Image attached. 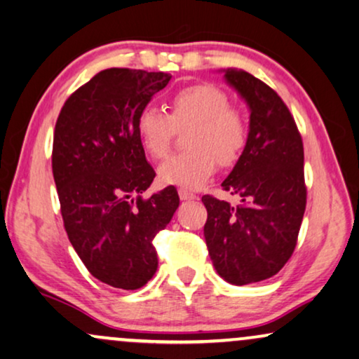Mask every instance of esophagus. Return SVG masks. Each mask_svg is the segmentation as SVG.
I'll use <instances>...</instances> for the list:
<instances>
[{
  "label": "esophagus",
  "instance_id": "obj_1",
  "mask_svg": "<svg viewBox=\"0 0 359 359\" xmlns=\"http://www.w3.org/2000/svg\"><path fill=\"white\" fill-rule=\"evenodd\" d=\"M179 197L180 200H195L197 198V195L194 192H190L187 189H179Z\"/></svg>",
  "mask_w": 359,
  "mask_h": 359
}]
</instances>
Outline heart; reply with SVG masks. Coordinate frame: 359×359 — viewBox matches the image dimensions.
I'll return each mask as SVG.
<instances>
[{
  "instance_id": "1",
  "label": "heart",
  "mask_w": 359,
  "mask_h": 359,
  "mask_svg": "<svg viewBox=\"0 0 359 359\" xmlns=\"http://www.w3.org/2000/svg\"><path fill=\"white\" fill-rule=\"evenodd\" d=\"M169 114L144 108L137 114L136 131L142 149L152 159L169 154L177 130L189 128V149L172 156L159 167L164 184L195 189L207 182L219 165L240 159L248 144L250 128L240 108L229 104L228 95L210 83H194L175 90L167 98Z\"/></svg>"
}]
</instances>
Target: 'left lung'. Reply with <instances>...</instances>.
Returning a JSON list of instances; mask_svg holds the SVG:
<instances>
[{
  "instance_id": "8db88e82",
  "label": "left lung",
  "mask_w": 359,
  "mask_h": 359,
  "mask_svg": "<svg viewBox=\"0 0 359 359\" xmlns=\"http://www.w3.org/2000/svg\"><path fill=\"white\" fill-rule=\"evenodd\" d=\"M224 76L251 109L248 144L222 184L243 203L203 195V235L218 274L245 285L276 276L297 245L307 205L304 142L287 104L269 85L245 70Z\"/></svg>"
}]
</instances>
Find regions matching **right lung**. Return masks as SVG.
Wrapping results in <instances>:
<instances>
[{
    "label": "right lung",
    "mask_w": 359,
    "mask_h": 359,
    "mask_svg": "<svg viewBox=\"0 0 359 359\" xmlns=\"http://www.w3.org/2000/svg\"><path fill=\"white\" fill-rule=\"evenodd\" d=\"M164 72L107 69L76 88L54 130L52 172L67 236L90 274L136 290L157 271L152 241L179 207L175 187L142 197L156 172L136 119L169 83Z\"/></svg>",
    "instance_id": "1"
}]
</instances>
